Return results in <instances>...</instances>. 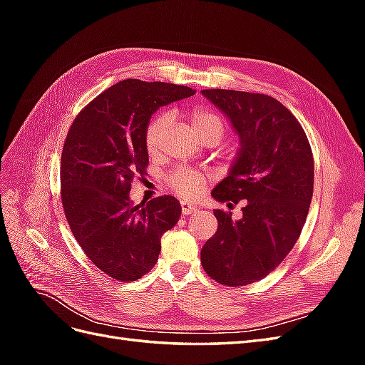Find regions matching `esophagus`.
<instances>
[{"label": "esophagus", "mask_w": 365, "mask_h": 365, "mask_svg": "<svg viewBox=\"0 0 365 365\" xmlns=\"http://www.w3.org/2000/svg\"><path fill=\"white\" fill-rule=\"evenodd\" d=\"M181 210H182V215H192V213L196 212L197 207H196L195 204H192V202L182 201V202H181Z\"/></svg>", "instance_id": "34e87169"}]
</instances>
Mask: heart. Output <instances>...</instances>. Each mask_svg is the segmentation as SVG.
<instances>
[{"instance_id": "1", "label": "heart", "mask_w": 365, "mask_h": 365, "mask_svg": "<svg viewBox=\"0 0 365 365\" xmlns=\"http://www.w3.org/2000/svg\"><path fill=\"white\" fill-rule=\"evenodd\" d=\"M189 120L195 134L200 137L202 143L210 140L219 143L225 134V120L215 111H212V109L193 108L189 111ZM170 128L172 115L169 113H158L148 121L143 141H145L146 152L150 157L160 155L164 146V140L168 137ZM204 182L205 181L202 175L187 169H176L168 176V184L170 185V189L175 193L185 197H193L200 195L202 192Z\"/></svg>"}]
</instances>
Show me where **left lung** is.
<instances>
[{
  "mask_svg": "<svg viewBox=\"0 0 365 365\" xmlns=\"http://www.w3.org/2000/svg\"><path fill=\"white\" fill-rule=\"evenodd\" d=\"M231 121L240 150L212 192L219 202L244 201L242 217L213 210L217 230L201 250L204 271L220 284L244 286L274 271L300 237L314 193V157L306 132L274 97L202 90Z\"/></svg>",
  "mask_w": 365,
  "mask_h": 365,
  "instance_id": "1",
  "label": "left lung"
}]
</instances>
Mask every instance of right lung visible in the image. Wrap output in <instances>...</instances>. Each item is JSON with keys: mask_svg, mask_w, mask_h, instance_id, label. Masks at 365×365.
Wrapping results in <instances>:
<instances>
[{"mask_svg": "<svg viewBox=\"0 0 365 365\" xmlns=\"http://www.w3.org/2000/svg\"><path fill=\"white\" fill-rule=\"evenodd\" d=\"M189 86L126 79L76 115L61 157V200L77 244L98 269L135 282L158 260L161 236L181 205L164 195L134 205L130 182L146 175L145 128L160 106L190 97Z\"/></svg>", "mask_w": 365, "mask_h": 365, "instance_id": "obj_1", "label": "right lung"}]
</instances>
